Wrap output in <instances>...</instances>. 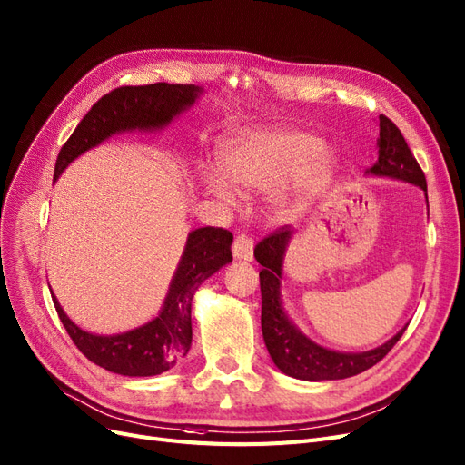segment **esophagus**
Listing matches in <instances>:
<instances>
[{"instance_id": "1", "label": "esophagus", "mask_w": 465, "mask_h": 465, "mask_svg": "<svg viewBox=\"0 0 465 465\" xmlns=\"http://www.w3.org/2000/svg\"><path fill=\"white\" fill-rule=\"evenodd\" d=\"M252 239L247 235H237L232 245V252L237 261H252Z\"/></svg>"}]
</instances>
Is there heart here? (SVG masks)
<instances>
[{
    "instance_id": "heart-1",
    "label": "heart",
    "mask_w": 465,
    "mask_h": 465,
    "mask_svg": "<svg viewBox=\"0 0 465 465\" xmlns=\"http://www.w3.org/2000/svg\"><path fill=\"white\" fill-rule=\"evenodd\" d=\"M333 168L330 153L322 149L320 137L293 128H262L239 134L222 154V172H203V183L226 203L233 201V183L239 192L252 193L276 185L295 172L293 197L280 199V211L299 209L306 195L325 182Z\"/></svg>"
}]
</instances>
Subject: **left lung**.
<instances>
[{
  "label": "left lung",
  "mask_w": 465,
  "mask_h": 465,
  "mask_svg": "<svg viewBox=\"0 0 465 465\" xmlns=\"http://www.w3.org/2000/svg\"><path fill=\"white\" fill-rule=\"evenodd\" d=\"M377 145H380V157L368 170V174L420 185L427 195L423 170L420 168L414 153L410 151L397 124L385 114H380V140H377ZM291 235H293V230L282 226L254 247V259L262 266L259 273L262 293V335L273 364L285 375L304 381L345 380V377L370 370L397 345L406 328L389 339L385 345L368 352H335L316 345L314 341L302 335L293 322L287 318L280 293L283 254Z\"/></svg>",
  "instance_id": "obj_1"
}]
</instances>
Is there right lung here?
Instances as JSON below:
<instances>
[{"label": "right lung", "instance_id": "obj_1", "mask_svg": "<svg viewBox=\"0 0 465 465\" xmlns=\"http://www.w3.org/2000/svg\"><path fill=\"white\" fill-rule=\"evenodd\" d=\"M201 92L192 84L157 82L123 85L103 95L61 147L54 180L82 153L113 134L166 126L176 114L192 107ZM232 242L233 235L223 228L206 226L189 233L163 311L154 320L126 333L94 335L84 331L63 312L54 291L51 299L66 333L94 364L130 377L159 375L174 368L189 352L193 295L206 278L232 262Z\"/></svg>", "mask_w": 465, "mask_h": 465}]
</instances>
